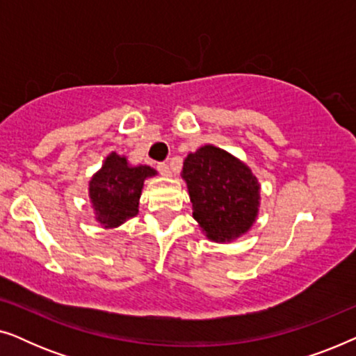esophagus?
<instances>
[{
	"mask_svg": "<svg viewBox=\"0 0 356 356\" xmlns=\"http://www.w3.org/2000/svg\"><path fill=\"white\" fill-rule=\"evenodd\" d=\"M157 170L160 175H163V177H168L170 175V167H168V163H165V162L157 163Z\"/></svg>",
	"mask_w": 356,
	"mask_h": 356,
	"instance_id": "esophagus-1",
	"label": "esophagus"
}]
</instances>
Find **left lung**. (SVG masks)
<instances>
[{"mask_svg": "<svg viewBox=\"0 0 356 356\" xmlns=\"http://www.w3.org/2000/svg\"><path fill=\"white\" fill-rule=\"evenodd\" d=\"M181 177L188 184L193 217L209 240L232 241L250 230L261 199L250 167L216 145H202L184 159Z\"/></svg>", "mask_w": 356, "mask_h": 356, "instance_id": "1", "label": "left lung"}]
</instances>
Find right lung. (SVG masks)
<instances>
[{"mask_svg":"<svg viewBox=\"0 0 356 356\" xmlns=\"http://www.w3.org/2000/svg\"><path fill=\"white\" fill-rule=\"evenodd\" d=\"M157 172L147 165L131 167L126 157L111 152L89 181V197L102 227L115 228L138 216L144 179Z\"/></svg>","mask_w":356,"mask_h":356,"instance_id":"1","label":"right lung"}]
</instances>
